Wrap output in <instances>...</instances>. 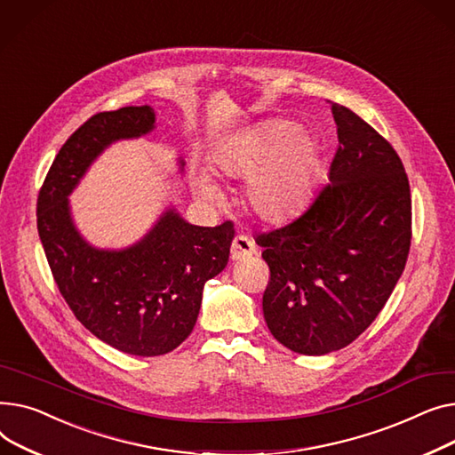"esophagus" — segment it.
Wrapping results in <instances>:
<instances>
[{"mask_svg": "<svg viewBox=\"0 0 455 455\" xmlns=\"http://www.w3.org/2000/svg\"><path fill=\"white\" fill-rule=\"evenodd\" d=\"M253 253H255V243L251 236L240 233L233 238V244H231V259L233 260H243Z\"/></svg>", "mask_w": 455, "mask_h": 455, "instance_id": "obj_1", "label": "esophagus"}]
</instances>
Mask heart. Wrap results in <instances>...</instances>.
<instances>
[{"instance_id":"heart-1","label":"heart","mask_w":455,"mask_h":455,"mask_svg":"<svg viewBox=\"0 0 455 455\" xmlns=\"http://www.w3.org/2000/svg\"><path fill=\"white\" fill-rule=\"evenodd\" d=\"M217 171L248 178L246 204L264 222H286L307 204L317 169V147L293 123L268 121L229 140L212 154ZM193 189L207 204L222 200L209 174L193 172Z\"/></svg>"}]
</instances>
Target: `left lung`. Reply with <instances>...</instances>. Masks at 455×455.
<instances>
[{"label": "left lung", "instance_id": "left-lung-1", "mask_svg": "<svg viewBox=\"0 0 455 455\" xmlns=\"http://www.w3.org/2000/svg\"><path fill=\"white\" fill-rule=\"evenodd\" d=\"M338 150L303 215L255 243L270 268L266 325L290 351L322 356L353 343L379 315L411 246L410 181L395 148L332 102Z\"/></svg>", "mask_w": 455, "mask_h": 455}]
</instances>
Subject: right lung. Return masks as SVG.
I'll use <instances>...</instances> for the list:
<instances>
[{
    "instance_id": "right-lung-1",
    "label": "right lung",
    "mask_w": 455,
    "mask_h": 455,
    "mask_svg": "<svg viewBox=\"0 0 455 455\" xmlns=\"http://www.w3.org/2000/svg\"><path fill=\"white\" fill-rule=\"evenodd\" d=\"M154 123L150 106L90 117L62 145L36 204L38 235L68 307L93 336L133 356L167 355L193 332L204 284L226 268L235 236L231 222L200 228L176 209L119 251L97 250L80 236L68 196L106 147L141 138Z\"/></svg>"
}]
</instances>
